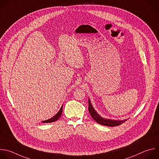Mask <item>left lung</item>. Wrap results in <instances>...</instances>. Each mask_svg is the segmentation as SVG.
<instances>
[{"label":"left lung","mask_w":159,"mask_h":159,"mask_svg":"<svg viewBox=\"0 0 159 159\" xmlns=\"http://www.w3.org/2000/svg\"><path fill=\"white\" fill-rule=\"evenodd\" d=\"M88 111L91 116V117L96 121L98 123L105 125V126H118L125 121H126V120H110V119H106L103 118L100 115L98 114V113L94 110V108L93 107L91 103L88 99Z\"/></svg>","instance_id":"1"}]
</instances>
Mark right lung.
<instances>
[{"instance_id": "right-lung-1", "label": "right lung", "mask_w": 159, "mask_h": 159, "mask_svg": "<svg viewBox=\"0 0 159 159\" xmlns=\"http://www.w3.org/2000/svg\"><path fill=\"white\" fill-rule=\"evenodd\" d=\"M62 106L61 107V108H60L59 111L56 113V115H54L53 117H52L51 118L49 119V120H45V121H43V123H51V122H54L56 120H57L59 117L61 116V114H62Z\"/></svg>"}]
</instances>
